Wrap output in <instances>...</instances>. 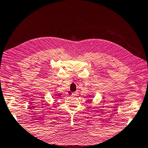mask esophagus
Listing matches in <instances>:
<instances>
[{
	"label": "esophagus",
	"mask_w": 148,
	"mask_h": 148,
	"mask_svg": "<svg viewBox=\"0 0 148 148\" xmlns=\"http://www.w3.org/2000/svg\"><path fill=\"white\" fill-rule=\"evenodd\" d=\"M72 95H73V96H76V95H77V92H73V93L72 94Z\"/></svg>",
	"instance_id": "34e87169"
}]
</instances>
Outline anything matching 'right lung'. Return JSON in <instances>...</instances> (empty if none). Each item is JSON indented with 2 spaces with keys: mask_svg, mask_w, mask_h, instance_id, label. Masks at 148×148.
Instances as JSON below:
<instances>
[{
  "mask_svg": "<svg viewBox=\"0 0 148 148\" xmlns=\"http://www.w3.org/2000/svg\"><path fill=\"white\" fill-rule=\"evenodd\" d=\"M61 95H62V94L61 93H57V92H56V93H55L54 96L56 97H61Z\"/></svg>",
  "mask_w": 148,
  "mask_h": 148,
  "instance_id": "obj_1",
  "label": "right lung"
}]
</instances>
